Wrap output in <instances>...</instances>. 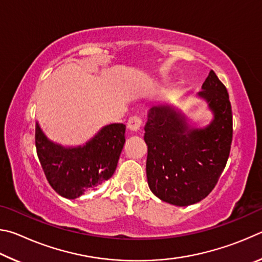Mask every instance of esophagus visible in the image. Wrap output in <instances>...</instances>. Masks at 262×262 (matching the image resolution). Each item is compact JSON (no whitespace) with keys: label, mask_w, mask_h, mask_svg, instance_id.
<instances>
[{"label":"esophagus","mask_w":262,"mask_h":262,"mask_svg":"<svg viewBox=\"0 0 262 262\" xmlns=\"http://www.w3.org/2000/svg\"><path fill=\"white\" fill-rule=\"evenodd\" d=\"M127 127L132 132H137L142 127V119L140 117H132L127 122Z\"/></svg>","instance_id":"obj_1"}]
</instances>
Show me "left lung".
I'll use <instances>...</instances> for the list:
<instances>
[{
  "mask_svg": "<svg viewBox=\"0 0 262 262\" xmlns=\"http://www.w3.org/2000/svg\"><path fill=\"white\" fill-rule=\"evenodd\" d=\"M201 89L198 96L212 114L209 125L192 128L184 115L162 105L149 110L144 127L149 188L173 206L203 200L219 181L231 148L232 112L227 89L212 70Z\"/></svg>",
  "mask_w": 262,
  "mask_h": 262,
  "instance_id": "obj_1",
  "label": "left lung"
}]
</instances>
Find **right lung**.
Listing matches in <instances>:
<instances>
[{"label":"right lung","mask_w":262,"mask_h":262,"mask_svg":"<svg viewBox=\"0 0 262 262\" xmlns=\"http://www.w3.org/2000/svg\"><path fill=\"white\" fill-rule=\"evenodd\" d=\"M125 132L123 123H111L83 145L64 147L48 139L35 122V148L52 188L74 200L110 179L125 144Z\"/></svg>","instance_id":"right-lung-1"}]
</instances>
